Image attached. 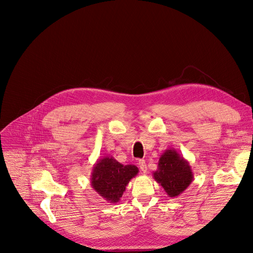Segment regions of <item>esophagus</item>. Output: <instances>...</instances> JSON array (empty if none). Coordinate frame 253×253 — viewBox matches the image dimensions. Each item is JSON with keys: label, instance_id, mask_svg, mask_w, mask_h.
<instances>
[{"label": "esophagus", "instance_id": "1", "mask_svg": "<svg viewBox=\"0 0 253 253\" xmlns=\"http://www.w3.org/2000/svg\"><path fill=\"white\" fill-rule=\"evenodd\" d=\"M138 166H139L140 170L143 172V173H145V172L148 171V167H147V164H145L144 160H139L138 161Z\"/></svg>", "mask_w": 253, "mask_h": 253}]
</instances>
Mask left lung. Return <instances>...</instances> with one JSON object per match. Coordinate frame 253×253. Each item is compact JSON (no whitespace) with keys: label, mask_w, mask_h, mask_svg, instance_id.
<instances>
[{"label":"left lung","mask_w":253,"mask_h":253,"mask_svg":"<svg viewBox=\"0 0 253 253\" xmlns=\"http://www.w3.org/2000/svg\"><path fill=\"white\" fill-rule=\"evenodd\" d=\"M153 176L171 198L183 193L194 179L190 163L174 149H168L161 155Z\"/></svg>","instance_id":"left-lung-1"}]
</instances>
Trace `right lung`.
I'll use <instances>...</instances> for the list:
<instances>
[{"label":"right lung","mask_w":253,"mask_h":253,"mask_svg":"<svg viewBox=\"0 0 253 253\" xmlns=\"http://www.w3.org/2000/svg\"><path fill=\"white\" fill-rule=\"evenodd\" d=\"M138 173L135 165H123L112 156L98 159L93 166L91 185L93 190L110 203H117L123 196L129 181Z\"/></svg>","instance_id":"1"}]
</instances>
